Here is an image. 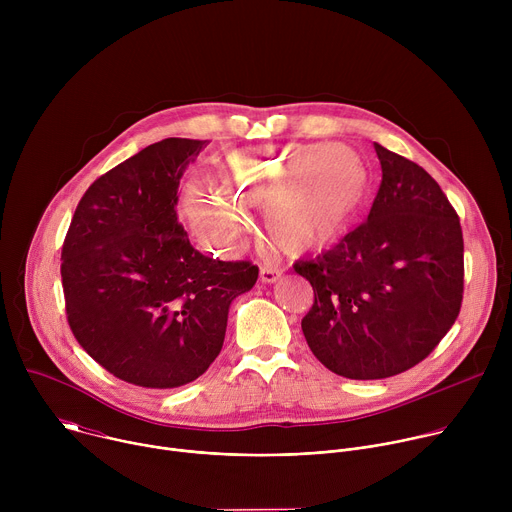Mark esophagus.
<instances>
[{"mask_svg": "<svg viewBox=\"0 0 512 512\" xmlns=\"http://www.w3.org/2000/svg\"><path fill=\"white\" fill-rule=\"evenodd\" d=\"M281 275V269L277 265H261V281L263 283H273Z\"/></svg>", "mask_w": 512, "mask_h": 512, "instance_id": "1", "label": "esophagus"}]
</instances>
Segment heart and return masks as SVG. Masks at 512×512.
<instances>
[{
    "instance_id": "b5f03b06",
    "label": "heart",
    "mask_w": 512,
    "mask_h": 512,
    "mask_svg": "<svg viewBox=\"0 0 512 512\" xmlns=\"http://www.w3.org/2000/svg\"><path fill=\"white\" fill-rule=\"evenodd\" d=\"M221 188L192 184L182 216L204 243L223 253L247 233L243 206L263 205L273 241L291 253L324 247L346 233L367 194L369 172L344 143H281L231 152L216 164Z\"/></svg>"
}]
</instances>
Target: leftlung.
<instances>
[{"label":"left lung","mask_w":512,"mask_h":512,"mask_svg":"<svg viewBox=\"0 0 512 512\" xmlns=\"http://www.w3.org/2000/svg\"><path fill=\"white\" fill-rule=\"evenodd\" d=\"M383 180L367 223L294 269L314 287L302 330L332 373L373 381L409 371L454 326L464 239L448 196L421 166L375 143Z\"/></svg>","instance_id":"1"}]
</instances>
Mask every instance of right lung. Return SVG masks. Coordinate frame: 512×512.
Wrapping results in <instances>:
<instances>
[{
    "label": "right lung",
    "instance_id": "right-lung-1",
    "mask_svg": "<svg viewBox=\"0 0 512 512\" xmlns=\"http://www.w3.org/2000/svg\"><path fill=\"white\" fill-rule=\"evenodd\" d=\"M208 141L168 137L97 178L62 245L68 326L105 371L137 387L198 379L225 342L251 261L196 251L178 223V186Z\"/></svg>",
    "mask_w": 512,
    "mask_h": 512
}]
</instances>
